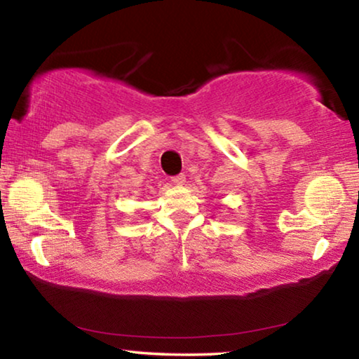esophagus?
I'll return each mask as SVG.
<instances>
[{
    "instance_id": "obj_1",
    "label": "esophagus",
    "mask_w": 359,
    "mask_h": 359,
    "mask_svg": "<svg viewBox=\"0 0 359 359\" xmlns=\"http://www.w3.org/2000/svg\"><path fill=\"white\" fill-rule=\"evenodd\" d=\"M170 180H172V184H174V185H177V187H180V185H184V184H185V175H184V174L174 175V177H172V179H170Z\"/></svg>"
}]
</instances>
